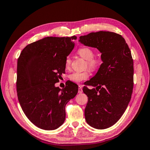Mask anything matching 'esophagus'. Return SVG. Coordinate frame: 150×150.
Masks as SVG:
<instances>
[{
    "mask_svg": "<svg viewBox=\"0 0 150 150\" xmlns=\"http://www.w3.org/2000/svg\"><path fill=\"white\" fill-rule=\"evenodd\" d=\"M78 93H83V88H82V86H81V85L79 86Z\"/></svg>",
    "mask_w": 150,
    "mask_h": 150,
    "instance_id": "obj_1",
    "label": "esophagus"
}]
</instances>
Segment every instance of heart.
<instances>
[{"label": "heart", "mask_w": 150, "mask_h": 150, "mask_svg": "<svg viewBox=\"0 0 150 150\" xmlns=\"http://www.w3.org/2000/svg\"><path fill=\"white\" fill-rule=\"evenodd\" d=\"M77 54L83 59L87 60L86 67H88L92 71H95L100 67L101 61L98 57H95L94 50L88 47H83L77 50ZM71 64V59L70 57H67L65 59V66L66 69H69ZM90 72L88 70L84 71H75L71 73L69 76V80L73 83H79L83 82L89 77Z\"/></svg>", "instance_id": "obj_1"}]
</instances>
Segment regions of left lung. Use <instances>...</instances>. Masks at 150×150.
<instances>
[{
	"instance_id": "left-lung-1",
	"label": "left lung",
	"mask_w": 150,
	"mask_h": 150,
	"mask_svg": "<svg viewBox=\"0 0 150 150\" xmlns=\"http://www.w3.org/2000/svg\"><path fill=\"white\" fill-rule=\"evenodd\" d=\"M79 42L97 48L103 62L86 85L95 88H83L88 96L85 120L95 128H108L121 118L131 99L134 86L131 52L124 38L115 32H91L80 36Z\"/></svg>"
}]
</instances>
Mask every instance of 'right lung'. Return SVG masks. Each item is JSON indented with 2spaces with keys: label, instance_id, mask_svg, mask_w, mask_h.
Instances as JSON below:
<instances>
[{
  "label": "right lung",
  "instance_id": "right-lung-1",
  "mask_svg": "<svg viewBox=\"0 0 150 150\" xmlns=\"http://www.w3.org/2000/svg\"><path fill=\"white\" fill-rule=\"evenodd\" d=\"M77 37H46L27 45L18 59L16 91L22 110L34 125L55 130L65 119V107L78 92V85L67 81L56 87L65 59Z\"/></svg>",
  "mask_w": 150,
  "mask_h": 150
}]
</instances>
